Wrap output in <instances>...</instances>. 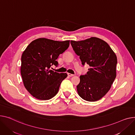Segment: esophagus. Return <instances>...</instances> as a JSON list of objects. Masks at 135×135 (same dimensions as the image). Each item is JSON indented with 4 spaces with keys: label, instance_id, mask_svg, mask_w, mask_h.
Masks as SVG:
<instances>
[{
    "label": "esophagus",
    "instance_id": "obj_1",
    "mask_svg": "<svg viewBox=\"0 0 135 135\" xmlns=\"http://www.w3.org/2000/svg\"><path fill=\"white\" fill-rule=\"evenodd\" d=\"M68 75L69 77H71V76H74L75 75H74V74H70V73H68Z\"/></svg>",
    "mask_w": 135,
    "mask_h": 135
}]
</instances>
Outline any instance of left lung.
<instances>
[{"label": "left lung", "mask_w": 135, "mask_h": 135, "mask_svg": "<svg viewBox=\"0 0 135 135\" xmlns=\"http://www.w3.org/2000/svg\"><path fill=\"white\" fill-rule=\"evenodd\" d=\"M70 43L82 65L90 66L86 74L80 76L76 86L79 95L88 102L100 99L109 92L116 77V55L108 44L97 37L70 41Z\"/></svg>", "instance_id": "obj_1"}]
</instances>
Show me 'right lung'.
Listing matches in <instances>:
<instances>
[{
  "label": "right lung",
  "mask_w": 135,
  "mask_h": 135,
  "mask_svg": "<svg viewBox=\"0 0 135 135\" xmlns=\"http://www.w3.org/2000/svg\"><path fill=\"white\" fill-rule=\"evenodd\" d=\"M70 41H57L40 38L32 41L23 51L21 73L24 87L37 99L46 100L57 93L66 73L50 69L57 66L56 60L69 46Z\"/></svg>",
  "instance_id": "right-lung-1"
}]
</instances>
